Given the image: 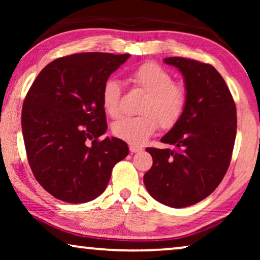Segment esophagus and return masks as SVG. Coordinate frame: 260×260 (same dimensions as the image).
I'll return each mask as SVG.
<instances>
[{
  "mask_svg": "<svg viewBox=\"0 0 260 260\" xmlns=\"http://www.w3.org/2000/svg\"><path fill=\"white\" fill-rule=\"evenodd\" d=\"M130 151L131 152H141L142 148L141 147H136V145H130Z\"/></svg>",
  "mask_w": 260,
  "mask_h": 260,
  "instance_id": "obj_1",
  "label": "esophagus"
}]
</instances>
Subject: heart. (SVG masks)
Masks as SVG:
<instances>
[{
  "mask_svg": "<svg viewBox=\"0 0 260 260\" xmlns=\"http://www.w3.org/2000/svg\"><path fill=\"white\" fill-rule=\"evenodd\" d=\"M129 79L135 87L145 92L140 105L142 115L124 117L112 125L116 137L133 145L145 143L158 123L162 129H170L183 115L187 103V91L182 84L173 81L168 71L157 62L148 61L131 71ZM122 87L117 79L106 80L102 88V104L112 118L120 115Z\"/></svg>",
  "mask_w": 260,
  "mask_h": 260,
  "instance_id": "obj_1",
  "label": "heart"
}]
</instances>
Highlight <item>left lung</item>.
Masks as SVG:
<instances>
[{
    "instance_id": "obj_1",
    "label": "left lung",
    "mask_w": 260,
    "mask_h": 260,
    "mask_svg": "<svg viewBox=\"0 0 260 260\" xmlns=\"http://www.w3.org/2000/svg\"><path fill=\"white\" fill-rule=\"evenodd\" d=\"M165 62L182 73L187 103L179 122L161 138L176 149L147 148L152 167L143 181L155 200L182 208L207 198L225 176L236 141L237 109L212 65L181 56Z\"/></svg>"
}]
</instances>
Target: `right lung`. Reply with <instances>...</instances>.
I'll return each mask as SVG.
<instances>
[{
  "mask_svg": "<svg viewBox=\"0 0 260 260\" xmlns=\"http://www.w3.org/2000/svg\"><path fill=\"white\" fill-rule=\"evenodd\" d=\"M130 54L87 52L62 56L39 73L23 102L22 134L35 179L53 197L84 204L108 186L129 154L108 129L102 88Z\"/></svg>",
  "mask_w": 260,
  "mask_h": 260,
  "instance_id": "right-lung-1",
  "label": "right lung"
}]
</instances>
